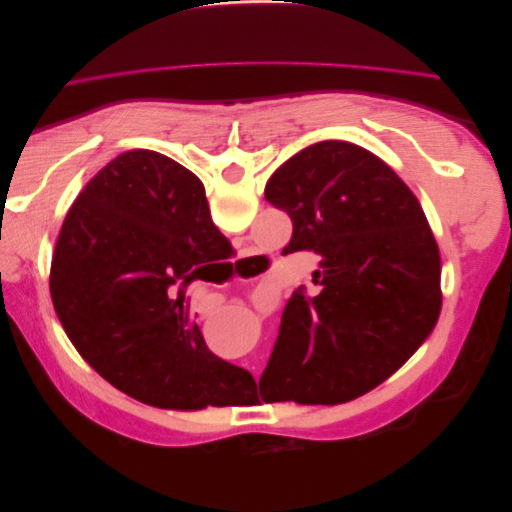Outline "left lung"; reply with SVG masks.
Wrapping results in <instances>:
<instances>
[{
  "label": "left lung",
  "instance_id": "1",
  "mask_svg": "<svg viewBox=\"0 0 512 512\" xmlns=\"http://www.w3.org/2000/svg\"><path fill=\"white\" fill-rule=\"evenodd\" d=\"M265 198L292 220L284 252L320 256V292H292L260 397L314 406L361 397L410 359L440 316V252L425 213L389 166L344 141L292 156Z\"/></svg>",
  "mask_w": 512,
  "mask_h": 512
}]
</instances>
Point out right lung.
<instances>
[{"instance_id":"1","label":"right lung","mask_w":512,"mask_h":512,"mask_svg":"<svg viewBox=\"0 0 512 512\" xmlns=\"http://www.w3.org/2000/svg\"><path fill=\"white\" fill-rule=\"evenodd\" d=\"M230 247L203 183L162 153H121L74 200L51 262V299L74 348L149 406H235L247 369L215 356L185 288Z\"/></svg>"}]
</instances>
